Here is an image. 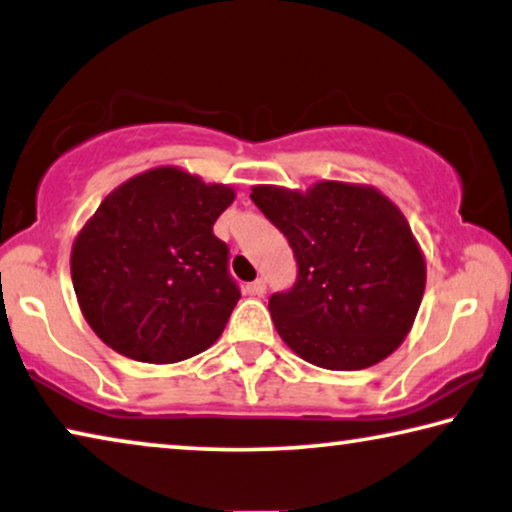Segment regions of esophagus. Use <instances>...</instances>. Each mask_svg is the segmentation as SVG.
I'll return each mask as SVG.
<instances>
[{
  "label": "esophagus",
  "instance_id": "esophagus-1",
  "mask_svg": "<svg viewBox=\"0 0 512 512\" xmlns=\"http://www.w3.org/2000/svg\"><path fill=\"white\" fill-rule=\"evenodd\" d=\"M247 293L254 295V297H263V295H265V279L251 281L249 286H247Z\"/></svg>",
  "mask_w": 512,
  "mask_h": 512
}]
</instances>
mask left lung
I'll return each mask as SVG.
<instances>
[{"instance_id": "obj_1", "label": "left lung", "mask_w": 512, "mask_h": 512, "mask_svg": "<svg viewBox=\"0 0 512 512\" xmlns=\"http://www.w3.org/2000/svg\"><path fill=\"white\" fill-rule=\"evenodd\" d=\"M251 201L286 235L297 279L270 297L279 336L329 371H359L403 343L426 288V263L407 219L371 187L309 192L254 187Z\"/></svg>"}]
</instances>
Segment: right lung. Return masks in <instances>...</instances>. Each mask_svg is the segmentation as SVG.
<instances>
[{"label": "right lung", "mask_w": 512, "mask_h": 512, "mask_svg": "<svg viewBox=\"0 0 512 512\" xmlns=\"http://www.w3.org/2000/svg\"><path fill=\"white\" fill-rule=\"evenodd\" d=\"M233 196L160 167L100 203L77 235L70 272L86 322L109 348L171 364L217 341L240 300L229 245L212 233Z\"/></svg>", "instance_id": "right-lung-1"}]
</instances>
